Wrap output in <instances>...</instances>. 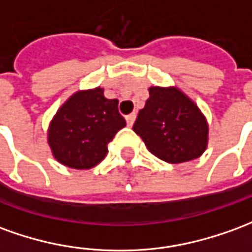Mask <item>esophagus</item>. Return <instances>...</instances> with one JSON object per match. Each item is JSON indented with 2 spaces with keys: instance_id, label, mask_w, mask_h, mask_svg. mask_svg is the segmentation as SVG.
<instances>
[{
  "instance_id": "esophagus-1",
  "label": "esophagus",
  "mask_w": 252,
  "mask_h": 252,
  "mask_svg": "<svg viewBox=\"0 0 252 252\" xmlns=\"http://www.w3.org/2000/svg\"><path fill=\"white\" fill-rule=\"evenodd\" d=\"M135 119H136V113L128 114V116H126V126H133V123H135Z\"/></svg>"
}]
</instances>
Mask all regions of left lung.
Instances as JSON below:
<instances>
[{
	"label": "left lung",
	"mask_w": 252,
	"mask_h": 252,
	"mask_svg": "<svg viewBox=\"0 0 252 252\" xmlns=\"http://www.w3.org/2000/svg\"><path fill=\"white\" fill-rule=\"evenodd\" d=\"M133 131L165 162L191 161L205 151L207 123L198 106L177 89L151 87Z\"/></svg>",
	"instance_id": "1"
}]
</instances>
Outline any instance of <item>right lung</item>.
<instances>
[{"label": "right lung", "instance_id": "obj_1", "mask_svg": "<svg viewBox=\"0 0 252 252\" xmlns=\"http://www.w3.org/2000/svg\"><path fill=\"white\" fill-rule=\"evenodd\" d=\"M126 126L119 101L108 99L103 90L80 91L54 116L49 144L59 162L73 169H90L108 154V143Z\"/></svg>", "mask_w": 252, "mask_h": 252}]
</instances>
